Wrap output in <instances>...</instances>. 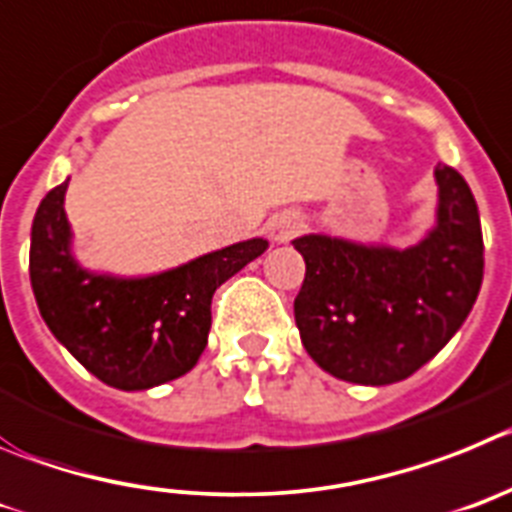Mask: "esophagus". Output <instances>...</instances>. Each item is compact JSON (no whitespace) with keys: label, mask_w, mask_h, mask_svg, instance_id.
Here are the masks:
<instances>
[{"label":"esophagus","mask_w":512,"mask_h":512,"mask_svg":"<svg viewBox=\"0 0 512 512\" xmlns=\"http://www.w3.org/2000/svg\"><path fill=\"white\" fill-rule=\"evenodd\" d=\"M303 229V216L298 214H280L270 222V237L275 242H288L290 237H296Z\"/></svg>","instance_id":"esophagus-1"}]
</instances>
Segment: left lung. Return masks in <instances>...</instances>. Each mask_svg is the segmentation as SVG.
<instances>
[{"instance_id": "obj_1", "label": "left lung", "mask_w": 512, "mask_h": 512, "mask_svg": "<svg viewBox=\"0 0 512 512\" xmlns=\"http://www.w3.org/2000/svg\"><path fill=\"white\" fill-rule=\"evenodd\" d=\"M436 227L395 250L306 234L293 247L306 278L293 313L321 370L359 385L411 377L444 349L472 311L485 270L480 211L467 181L436 165Z\"/></svg>"}]
</instances>
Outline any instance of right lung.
<instances>
[{"label":"right lung","mask_w":512,"mask_h":512,"mask_svg":"<svg viewBox=\"0 0 512 512\" xmlns=\"http://www.w3.org/2000/svg\"><path fill=\"white\" fill-rule=\"evenodd\" d=\"M68 181L32 219L30 283L40 316L73 357L112 388L147 390L186 375L206 349L214 290L267 250L247 239L147 278L84 270L71 255Z\"/></svg>","instance_id":"add662e5"}]
</instances>
